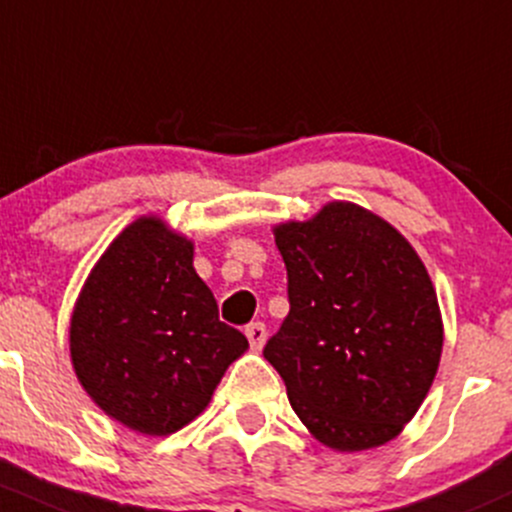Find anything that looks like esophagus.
<instances>
[{
  "label": "esophagus",
  "mask_w": 512,
  "mask_h": 512,
  "mask_svg": "<svg viewBox=\"0 0 512 512\" xmlns=\"http://www.w3.org/2000/svg\"><path fill=\"white\" fill-rule=\"evenodd\" d=\"M245 336L247 341H250L252 351H262V346H265L267 341V328L265 324H250L245 328Z\"/></svg>",
  "instance_id": "obj_1"
}]
</instances>
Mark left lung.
<instances>
[{
    "mask_svg": "<svg viewBox=\"0 0 512 512\" xmlns=\"http://www.w3.org/2000/svg\"><path fill=\"white\" fill-rule=\"evenodd\" d=\"M289 314L267 341L289 405L333 451L383 446L417 414L437 375V289L405 235L351 201L272 228Z\"/></svg>",
    "mask_w": 512,
    "mask_h": 512,
    "instance_id": "obj_1",
    "label": "left lung"
}]
</instances>
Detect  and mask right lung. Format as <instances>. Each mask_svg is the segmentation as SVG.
Listing matches in <instances>:
<instances>
[{
  "label": "right lung",
  "mask_w": 512,
  "mask_h": 512,
  "mask_svg": "<svg viewBox=\"0 0 512 512\" xmlns=\"http://www.w3.org/2000/svg\"><path fill=\"white\" fill-rule=\"evenodd\" d=\"M71 363L90 400L147 437L179 432L247 351L193 270V242L159 215L107 245L75 299Z\"/></svg>",
  "instance_id": "obj_1"
}]
</instances>
